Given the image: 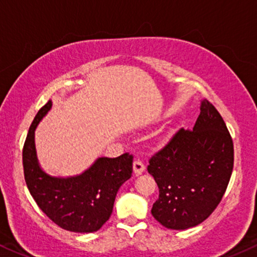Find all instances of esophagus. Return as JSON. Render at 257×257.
<instances>
[{
    "label": "esophagus",
    "mask_w": 257,
    "mask_h": 257,
    "mask_svg": "<svg viewBox=\"0 0 257 257\" xmlns=\"http://www.w3.org/2000/svg\"><path fill=\"white\" fill-rule=\"evenodd\" d=\"M133 168H134V173L136 175H139V174H141L142 172L145 171L146 166H145V164L141 160H135L134 164H133Z\"/></svg>",
    "instance_id": "34e87169"
}]
</instances>
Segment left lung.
Returning <instances> with one entry per match:
<instances>
[{
    "label": "left lung",
    "mask_w": 257,
    "mask_h": 257,
    "mask_svg": "<svg viewBox=\"0 0 257 257\" xmlns=\"http://www.w3.org/2000/svg\"><path fill=\"white\" fill-rule=\"evenodd\" d=\"M233 167V144L225 122L207 99L192 131L180 128L149 159L159 187L152 215L165 228L185 230L209 217L225 193Z\"/></svg>",
    "instance_id": "left-lung-1"
}]
</instances>
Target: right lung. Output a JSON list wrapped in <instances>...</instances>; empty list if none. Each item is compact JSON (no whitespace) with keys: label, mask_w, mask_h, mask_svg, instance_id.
<instances>
[{"label":"right lung","mask_w":257,"mask_h":257,"mask_svg":"<svg viewBox=\"0 0 257 257\" xmlns=\"http://www.w3.org/2000/svg\"><path fill=\"white\" fill-rule=\"evenodd\" d=\"M48 102L39 110L26 138L22 161L27 187L42 212L67 231L93 232L111 216L121 185L132 177L133 154L99 158L84 173L72 178H53L39 167L34 131L51 109Z\"/></svg>","instance_id":"right-lung-1"}]
</instances>
